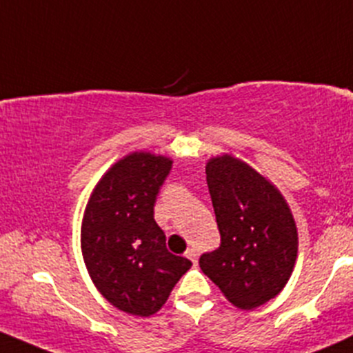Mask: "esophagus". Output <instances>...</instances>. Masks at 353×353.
I'll return each instance as SVG.
<instances>
[{"label":"esophagus","instance_id":"1","mask_svg":"<svg viewBox=\"0 0 353 353\" xmlns=\"http://www.w3.org/2000/svg\"><path fill=\"white\" fill-rule=\"evenodd\" d=\"M186 257L192 262V264H196V262H198V250H196V248H188Z\"/></svg>","mask_w":353,"mask_h":353}]
</instances>
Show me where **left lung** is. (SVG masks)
Listing matches in <instances>:
<instances>
[{"instance_id":"1","label":"left lung","mask_w":353,"mask_h":353,"mask_svg":"<svg viewBox=\"0 0 353 353\" xmlns=\"http://www.w3.org/2000/svg\"><path fill=\"white\" fill-rule=\"evenodd\" d=\"M206 181L221 243L199 267L240 310L276 298L298 259V228L281 191L232 154L211 157Z\"/></svg>"}]
</instances>
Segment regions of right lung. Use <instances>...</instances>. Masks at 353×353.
<instances>
[{"label":"right lung","mask_w":353,"mask_h":353,"mask_svg":"<svg viewBox=\"0 0 353 353\" xmlns=\"http://www.w3.org/2000/svg\"><path fill=\"white\" fill-rule=\"evenodd\" d=\"M170 167L165 155L132 152L103 174L84 210L81 250L89 277L106 301L135 316L157 313L191 267L167 250L154 220Z\"/></svg>","instance_id":"obj_1"}]
</instances>
